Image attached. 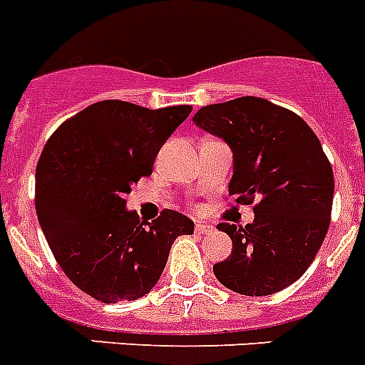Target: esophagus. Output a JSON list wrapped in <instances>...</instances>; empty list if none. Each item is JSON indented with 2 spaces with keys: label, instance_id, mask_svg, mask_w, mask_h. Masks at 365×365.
<instances>
[{
  "label": "esophagus",
  "instance_id": "1",
  "mask_svg": "<svg viewBox=\"0 0 365 365\" xmlns=\"http://www.w3.org/2000/svg\"><path fill=\"white\" fill-rule=\"evenodd\" d=\"M212 230L214 227L205 223V221H197V223H195V232H199V235H208V232H212Z\"/></svg>",
  "mask_w": 365,
  "mask_h": 365
}]
</instances>
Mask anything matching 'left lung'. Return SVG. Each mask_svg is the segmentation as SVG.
Returning a JSON list of instances; mask_svg holds the SVG:
<instances>
[{
  "instance_id": "obj_1",
  "label": "left lung",
  "mask_w": 365,
  "mask_h": 365,
  "mask_svg": "<svg viewBox=\"0 0 365 365\" xmlns=\"http://www.w3.org/2000/svg\"><path fill=\"white\" fill-rule=\"evenodd\" d=\"M194 123L232 151L229 195L257 201L253 223L220 225L232 251L214 264L216 279L249 297L294 284L331 221L334 175L317 136L295 112L255 96L199 108Z\"/></svg>"
}]
</instances>
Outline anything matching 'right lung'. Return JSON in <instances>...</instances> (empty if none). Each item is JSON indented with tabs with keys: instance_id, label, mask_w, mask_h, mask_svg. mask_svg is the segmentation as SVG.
Listing matches in <instances>:
<instances>
[{
	"instance_id": "1",
	"label": "right lung",
	"mask_w": 365,
	"mask_h": 365,
	"mask_svg": "<svg viewBox=\"0 0 365 365\" xmlns=\"http://www.w3.org/2000/svg\"><path fill=\"white\" fill-rule=\"evenodd\" d=\"M190 105L151 108L108 99L64 121L36 166V216L68 279L101 303L136 301L160 279L177 236L194 221L164 210L144 225L125 195L151 175Z\"/></svg>"
}]
</instances>
